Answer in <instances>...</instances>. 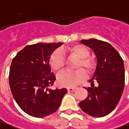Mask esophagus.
<instances>
[{"label":"esophagus","instance_id":"34e87169","mask_svg":"<svg viewBox=\"0 0 129 129\" xmlns=\"http://www.w3.org/2000/svg\"><path fill=\"white\" fill-rule=\"evenodd\" d=\"M76 89V88H72V87H69V88H67V90H68V91H71V92H72V91H74Z\"/></svg>","mask_w":129,"mask_h":129}]
</instances>
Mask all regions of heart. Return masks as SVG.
I'll return each instance as SVG.
<instances>
[{"label":"heart","mask_w":129,"mask_h":129,"mask_svg":"<svg viewBox=\"0 0 129 129\" xmlns=\"http://www.w3.org/2000/svg\"><path fill=\"white\" fill-rule=\"evenodd\" d=\"M63 51H66L70 56L78 58L75 65V69L77 70L73 72L64 71L61 73L57 77V82L61 86H75L86 78V71L91 74L95 71L96 62L93 58L89 57V51L86 48L81 45L71 47ZM49 65L54 72L60 73L65 66L63 52L59 49L54 51L49 58Z\"/></svg>","instance_id":"obj_1"}]
</instances>
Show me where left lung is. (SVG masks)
I'll list each match as a JSON object with an SVG mask.
<instances>
[{"mask_svg":"<svg viewBox=\"0 0 129 129\" xmlns=\"http://www.w3.org/2000/svg\"><path fill=\"white\" fill-rule=\"evenodd\" d=\"M97 58L96 70L86 88L88 96L79 103L83 112L94 117H103L116 108L124 88L125 71L120 54L109 43L97 39L82 40ZM96 86H95V83Z\"/></svg>","mask_w":129,"mask_h":129,"instance_id":"1","label":"left lung"}]
</instances>
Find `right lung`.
I'll list each match as a JSON object with an SVG mask.
<instances>
[{
  "mask_svg": "<svg viewBox=\"0 0 129 129\" xmlns=\"http://www.w3.org/2000/svg\"><path fill=\"white\" fill-rule=\"evenodd\" d=\"M63 43L28 45L13 58L9 85L16 103L25 113L44 117L59 108L66 88H49L56 81L51 73L49 58Z\"/></svg>",
  "mask_w": 129,
  "mask_h": 129,
  "instance_id": "obj_1",
  "label": "right lung"
}]
</instances>
